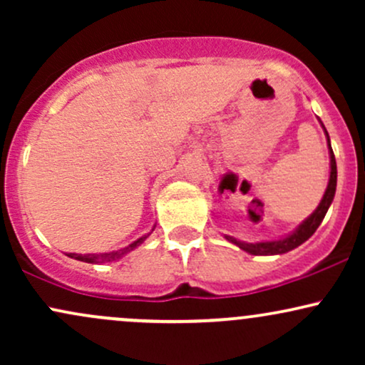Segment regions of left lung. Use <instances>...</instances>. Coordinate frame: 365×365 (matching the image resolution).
Returning a JSON list of instances; mask_svg holds the SVG:
<instances>
[{
    "instance_id": "left-lung-1",
    "label": "left lung",
    "mask_w": 365,
    "mask_h": 365,
    "mask_svg": "<svg viewBox=\"0 0 365 365\" xmlns=\"http://www.w3.org/2000/svg\"><path fill=\"white\" fill-rule=\"evenodd\" d=\"M321 121V120H319ZM321 127L324 130L326 140H328V150H329V182L328 187H326L324 195H322L319 206L316 207V211L312 212L311 216L305 217V220L293 230L292 233L288 235L276 238V240H262V242H242L235 237L225 235V238L228 242H232L233 245H237L238 249L245 250V252L252 254V255H278V254H284L290 252V250L297 249L299 245H302L305 240H309L314 235L319 225L324 220L326 212L331 206L334 199V192H336V159H334L333 149H331V140L328 132H326L324 125L321 121Z\"/></svg>"
}]
</instances>
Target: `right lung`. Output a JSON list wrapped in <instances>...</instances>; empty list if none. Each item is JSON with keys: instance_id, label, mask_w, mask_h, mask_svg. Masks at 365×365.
Listing matches in <instances>:
<instances>
[{"instance_id": "obj_1", "label": "right lung", "mask_w": 365, "mask_h": 365, "mask_svg": "<svg viewBox=\"0 0 365 365\" xmlns=\"http://www.w3.org/2000/svg\"><path fill=\"white\" fill-rule=\"evenodd\" d=\"M154 228H156V225H154ZM153 228V230H154ZM150 235L149 233H145V235H142L140 238H137L135 242H132V244L123 247V249H118V250H113V252H103V254H66L68 257L72 259H77V261H82V262H91V264H103V262H113V261H118V259L123 257V255H127L128 252H132V250H135L137 247L144 244V240Z\"/></svg>"}]
</instances>
